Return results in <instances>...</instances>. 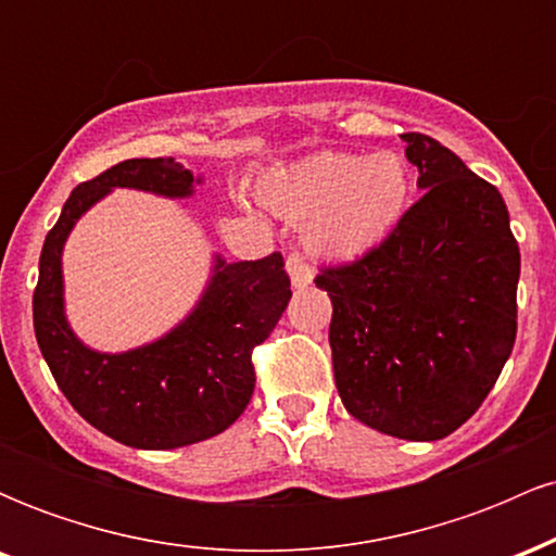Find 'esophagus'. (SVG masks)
Listing matches in <instances>:
<instances>
[{"label":"esophagus","instance_id":"34e87169","mask_svg":"<svg viewBox=\"0 0 556 556\" xmlns=\"http://www.w3.org/2000/svg\"><path fill=\"white\" fill-rule=\"evenodd\" d=\"M287 274H290L292 287H298V290L314 282V266L300 256V253H290V256H287Z\"/></svg>","mask_w":556,"mask_h":556}]
</instances>
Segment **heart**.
<instances>
[{
    "instance_id": "heart-1",
    "label": "heart",
    "mask_w": 556,
    "mask_h": 556,
    "mask_svg": "<svg viewBox=\"0 0 556 556\" xmlns=\"http://www.w3.org/2000/svg\"><path fill=\"white\" fill-rule=\"evenodd\" d=\"M410 193V167L394 151H324L261 185V201L285 219L303 222L305 245L334 261L379 245L397 227Z\"/></svg>"
}]
</instances>
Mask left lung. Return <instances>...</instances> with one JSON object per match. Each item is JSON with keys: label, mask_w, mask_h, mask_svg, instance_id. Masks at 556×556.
<instances>
[{"label": "left lung", "mask_w": 556, "mask_h": 556, "mask_svg": "<svg viewBox=\"0 0 556 556\" xmlns=\"http://www.w3.org/2000/svg\"><path fill=\"white\" fill-rule=\"evenodd\" d=\"M424 195L361 258L324 266L337 392L353 418L410 442L457 431L518 334L520 248L500 190L439 140L400 136Z\"/></svg>", "instance_id": "obj_1"}]
</instances>
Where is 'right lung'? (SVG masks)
Instances as JSON below:
<instances>
[{
    "label": "right lung",
    "instance_id": "right-lung-1",
    "mask_svg": "<svg viewBox=\"0 0 556 556\" xmlns=\"http://www.w3.org/2000/svg\"><path fill=\"white\" fill-rule=\"evenodd\" d=\"M193 182L172 156L114 164L70 193L38 261L34 329L56 387L93 429L138 450H175L229 429L256 387L253 348L292 298L282 253L238 264L216 258L193 314L162 340L110 355L73 334L62 300V245L75 222L112 188L185 198Z\"/></svg>",
    "mask_w": 556,
    "mask_h": 556
}]
</instances>
